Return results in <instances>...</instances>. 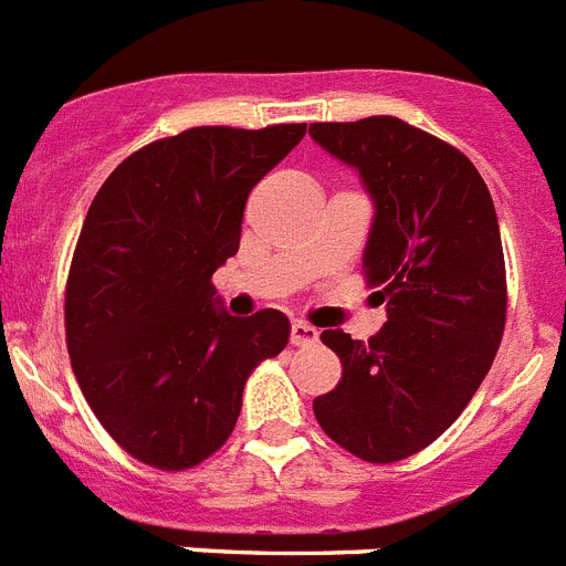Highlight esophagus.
I'll return each instance as SVG.
<instances>
[{
    "mask_svg": "<svg viewBox=\"0 0 566 566\" xmlns=\"http://www.w3.org/2000/svg\"><path fill=\"white\" fill-rule=\"evenodd\" d=\"M319 339V332L312 323H303V319H294L292 323V345H314Z\"/></svg>",
    "mask_w": 566,
    "mask_h": 566,
    "instance_id": "esophagus-1",
    "label": "esophagus"
}]
</instances>
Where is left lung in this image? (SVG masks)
<instances>
[{
	"mask_svg": "<svg viewBox=\"0 0 566 566\" xmlns=\"http://www.w3.org/2000/svg\"><path fill=\"white\" fill-rule=\"evenodd\" d=\"M308 135L371 195L363 272L388 312L368 343L319 334L343 377L314 399V417L354 457L399 462L457 422L499 352L507 277L496 207L468 155L402 118L323 122Z\"/></svg>",
	"mask_w": 566,
	"mask_h": 566,
	"instance_id": "obj_1",
	"label": "left lung"
}]
</instances>
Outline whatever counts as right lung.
<instances>
[{
  "mask_svg": "<svg viewBox=\"0 0 566 566\" xmlns=\"http://www.w3.org/2000/svg\"><path fill=\"white\" fill-rule=\"evenodd\" d=\"M306 135L192 127L124 158L84 218L64 294L73 374L129 457L187 470L234 431L243 385L289 343L286 314L232 317L212 286L254 184Z\"/></svg>",
  "mask_w": 566,
  "mask_h": 566,
  "instance_id": "add662e5",
  "label": "right lung"
}]
</instances>
